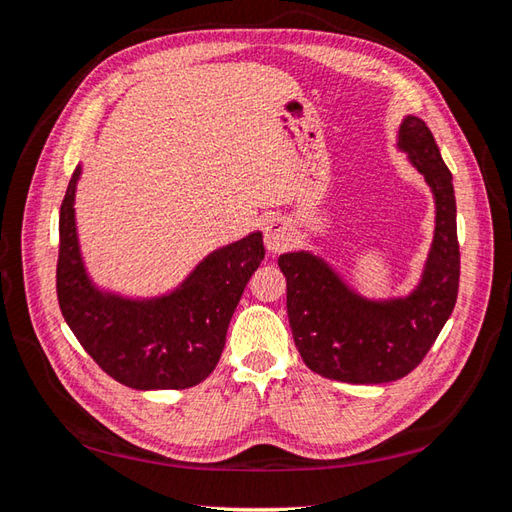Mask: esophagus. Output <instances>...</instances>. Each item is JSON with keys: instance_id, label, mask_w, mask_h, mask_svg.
<instances>
[{"instance_id": "obj_1", "label": "esophagus", "mask_w": 512, "mask_h": 512, "mask_svg": "<svg viewBox=\"0 0 512 512\" xmlns=\"http://www.w3.org/2000/svg\"><path fill=\"white\" fill-rule=\"evenodd\" d=\"M264 242L270 253H281L292 242L290 224L284 217H270L264 224Z\"/></svg>"}]
</instances>
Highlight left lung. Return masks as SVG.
<instances>
[{"label":"left lung","mask_w":512,"mask_h":512,"mask_svg":"<svg viewBox=\"0 0 512 512\" xmlns=\"http://www.w3.org/2000/svg\"><path fill=\"white\" fill-rule=\"evenodd\" d=\"M407 151L436 198V235L422 281L409 297L369 301L306 250L279 257L288 286V319L297 350L312 372L354 385L391 383L416 369L451 317L460 286L455 193L431 129L418 116L400 125Z\"/></svg>","instance_id":"left-lung-1"}]
</instances>
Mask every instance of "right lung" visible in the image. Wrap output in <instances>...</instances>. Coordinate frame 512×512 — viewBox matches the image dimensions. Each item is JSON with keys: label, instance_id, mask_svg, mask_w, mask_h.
Instances as JSON below:
<instances>
[{"label": "right lung", "instance_id": "obj_1", "mask_svg": "<svg viewBox=\"0 0 512 512\" xmlns=\"http://www.w3.org/2000/svg\"><path fill=\"white\" fill-rule=\"evenodd\" d=\"M76 167L59 213L57 297L65 323L96 365L132 389H189L220 361L226 330L250 275L266 255L262 233L217 248L156 299H125L85 273L74 222Z\"/></svg>", "mask_w": 512, "mask_h": 512}]
</instances>
